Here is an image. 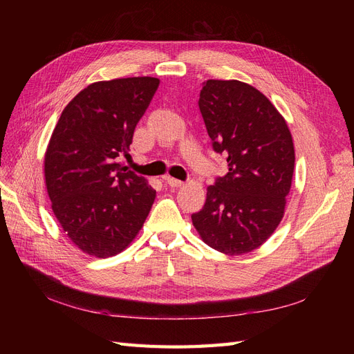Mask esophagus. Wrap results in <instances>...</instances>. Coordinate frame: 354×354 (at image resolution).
Returning a JSON list of instances; mask_svg holds the SVG:
<instances>
[{
  "instance_id": "esophagus-1",
  "label": "esophagus",
  "mask_w": 354,
  "mask_h": 354,
  "mask_svg": "<svg viewBox=\"0 0 354 354\" xmlns=\"http://www.w3.org/2000/svg\"><path fill=\"white\" fill-rule=\"evenodd\" d=\"M165 183L171 187H180V186L185 185L181 180H177V178H173V177H165Z\"/></svg>"
}]
</instances>
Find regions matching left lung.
Here are the masks:
<instances>
[{
  "label": "left lung",
  "instance_id": "obj_1",
  "mask_svg": "<svg viewBox=\"0 0 354 354\" xmlns=\"http://www.w3.org/2000/svg\"><path fill=\"white\" fill-rule=\"evenodd\" d=\"M199 109L214 151L227 156L229 173L208 186L192 223L216 251L248 254L283 217L295 164L291 131L261 91L238 80L203 82Z\"/></svg>",
  "mask_w": 354,
  "mask_h": 354
}]
</instances>
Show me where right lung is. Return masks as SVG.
<instances>
[{
	"label": "right lung",
	"mask_w": 354,
	"mask_h": 354,
	"mask_svg": "<svg viewBox=\"0 0 354 354\" xmlns=\"http://www.w3.org/2000/svg\"><path fill=\"white\" fill-rule=\"evenodd\" d=\"M159 80L93 82L63 109L44 156L47 194L62 229L78 248L108 259L143 227L156 190L120 164Z\"/></svg>",
	"instance_id": "right-lung-1"
}]
</instances>
